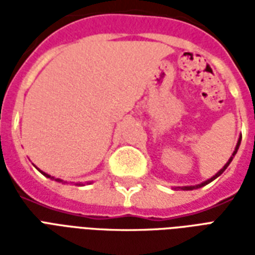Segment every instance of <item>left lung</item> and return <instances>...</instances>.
Listing matches in <instances>:
<instances>
[{
  "mask_svg": "<svg viewBox=\"0 0 255 255\" xmlns=\"http://www.w3.org/2000/svg\"><path fill=\"white\" fill-rule=\"evenodd\" d=\"M241 140H242V135H241V136H239V139H238V143H236L235 150H234V153H232V155H231V157H230V160L227 161V164H225V165L223 166V168H221V169H220V171L217 172V173H216L214 176H212V177H210V179H208V180H205V182L199 183V184H195V186H183V187H175V190H176V188H182V190H195V188H201V187H203V186H206V184H209V183H210V182H213L214 179H217V177H219L220 175H221V173H223V172H224L225 169H227V168H228V165H230V164H231V161L234 160V157H235V154H236V153H238V149H239V146H241Z\"/></svg>",
  "mask_w": 255,
  "mask_h": 255,
  "instance_id": "1",
  "label": "left lung"
}]
</instances>
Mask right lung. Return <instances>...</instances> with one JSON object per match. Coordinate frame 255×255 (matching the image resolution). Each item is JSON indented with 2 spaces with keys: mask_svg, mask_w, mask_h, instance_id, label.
<instances>
[{
  "mask_svg": "<svg viewBox=\"0 0 255 255\" xmlns=\"http://www.w3.org/2000/svg\"><path fill=\"white\" fill-rule=\"evenodd\" d=\"M38 171L41 172V173H42V175H43V176H46V177H50V179H52V180H56V182H61V183H65V182H63V180H61V179H57V177H54V176H50V175H47L46 172L41 171V169H38ZM90 183H93V182H89V183H87V184H90ZM76 184H78V186H83V183H76Z\"/></svg>",
  "mask_w": 255,
  "mask_h": 255,
  "instance_id": "obj_1",
  "label": "right lung"
}]
</instances>
